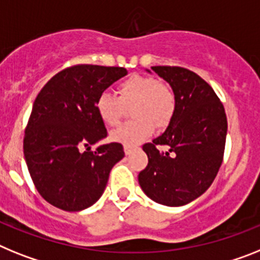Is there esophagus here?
I'll return each mask as SVG.
<instances>
[{
	"instance_id": "obj_1",
	"label": "esophagus",
	"mask_w": 260,
	"mask_h": 260,
	"mask_svg": "<svg viewBox=\"0 0 260 260\" xmlns=\"http://www.w3.org/2000/svg\"><path fill=\"white\" fill-rule=\"evenodd\" d=\"M124 152H125V154H131V153L133 152V148L132 146H129V145H124Z\"/></svg>"
}]
</instances>
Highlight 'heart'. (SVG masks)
Returning <instances> with one entry per match:
<instances>
[{
    "label": "heart",
    "mask_w": 260,
    "mask_h": 260,
    "mask_svg": "<svg viewBox=\"0 0 260 260\" xmlns=\"http://www.w3.org/2000/svg\"><path fill=\"white\" fill-rule=\"evenodd\" d=\"M117 96L101 92L95 99L99 119L108 125H119L125 114V107H132L135 120L114 131L111 139L124 145H136L148 139L157 127H166L177 111V95L168 83L152 76H132L117 83Z\"/></svg>",
    "instance_id": "heart-1"
}]
</instances>
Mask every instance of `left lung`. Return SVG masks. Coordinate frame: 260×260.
<instances>
[{
  "label": "left lung",
  "instance_id": "obj_1",
  "mask_svg": "<svg viewBox=\"0 0 260 260\" xmlns=\"http://www.w3.org/2000/svg\"><path fill=\"white\" fill-rule=\"evenodd\" d=\"M170 83L177 111L168 129L143 145L148 166L139 174L144 192L155 203L184 205L207 191L224 159L228 120L209 83L186 68L152 67ZM168 146V152L157 149Z\"/></svg>",
  "mask_w": 260,
  "mask_h": 260
}]
</instances>
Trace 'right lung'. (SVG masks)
Returning <instances> with one entry per match:
<instances>
[{
	"instance_id": "obj_1",
	"label": "right lung",
	"mask_w": 260,
	"mask_h": 260,
	"mask_svg": "<svg viewBox=\"0 0 260 260\" xmlns=\"http://www.w3.org/2000/svg\"><path fill=\"white\" fill-rule=\"evenodd\" d=\"M127 74L120 67L80 64L65 68L43 86L23 137L28 173L42 198L68 212L87 208L102 196L123 145H90L107 136L95 99Z\"/></svg>"
}]
</instances>
